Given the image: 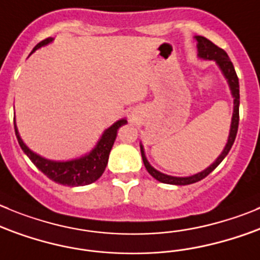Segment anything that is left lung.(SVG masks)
I'll use <instances>...</instances> for the list:
<instances>
[{
	"mask_svg": "<svg viewBox=\"0 0 260 260\" xmlns=\"http://www.w3.org/2000/svg\"><path fill=\"white\" fill-rule=\"evenodd\" d=\"M198 44V56L200 58H204V60H214L217 62V65L221 69L222 74L224 75V78L227 79V83H229L230 89H231L232 97H234V113H232V120H231V128H230V135L229 140H227V144L224 147V149L222 150V153L219 154V157L212 163L209 167H207L206 170H203L199 174H195L192 176L187 177H176V176H170V175H165L162 172L157 171L155 169H153L152 166L148 162L147 157H145L144 148L140 144V152H142V158L143 162H144L145 169L147 171L154 177L155 180H158L159 182L163 184H171V185H190L194 184V182L200 181L204 177L208 176L217 166L224 159L227 154H229L230 149H231L232 144L235 142V138L237 134V128H239V106H240V88H239V78L236 75V71H235L234 65H232L231 60H230L229 54L223 51L222 48L217 47L216 44L212 43L209 39L204 38L202 36L195 37Z\"/></svg>",
	"mask_w": 260,
	"mask_h": 260,
	"instance_id": "1",
	"label": "left lung"
}]
</instances>
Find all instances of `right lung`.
Returning <instances> with one entry per match:
<instances>
[{"label":"right lung","mask_w":260,"mask_h":260,"mask_svg":"<svg viewBox=\"0 0 260 260\" xmlns=\"http://www.w3.org/2000/svg\"><path fill=\"white\" fill-rule=\"evenodd\" d=\"M52 41H53V38H47L44 41L39 42L33 48L31 53L34 51H37L38 48H41V47L51 43ZM126 122L127 121L125 118H121V120L116 121L112 126H110L103 133L101 139L98 140L97 145L94 147V149H91L90 152L86 153L83 157L76 158V159L65 160V162L46 159V158L41 157L39 154L34 153L33 150H30L26 147L25 143L23 142V139L19 135L15 120L14 127L17 142L20 144L21 149L28 155L29 159L37 166V169L39 171L43 172L48 179H51L54 182H57V184L66 185V186H84V185H89L91 182L97 181L102 176V174L106 170V166H107L108 155H110L112 145L115 143L118 127L125 125Z\"/></svg>","instance_id":"obj_1"}]
</instances>
